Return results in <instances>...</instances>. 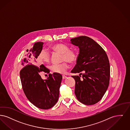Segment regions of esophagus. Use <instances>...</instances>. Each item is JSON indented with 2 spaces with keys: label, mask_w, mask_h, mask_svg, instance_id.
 Segmentation results:
<instances>
[{
  "label": "esophagus",
  "mask_w": 130,
  "mask_h": 130,
  "mask_svg": "<svg viewBox=\"0 0 130 130\" xmlns=\"http://www.w3.org/2000/svg\"><path fill=\"white\" fill-rule=\"evenodd\" d=\"M67 78V76H65V75H62V79H66Z\"/></svg>",
  "instance_id": "1"
}]
</instances>
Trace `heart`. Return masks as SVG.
Instances as JSON below:
<instances>
[{
    "label": "heart",
    "mask_w": 130,
    "mask_h": 130,
    "mask_svg": "<svg viewBox=\"0 0 130 130\" xmlns=\"http://www.w3.org/2000/svg\"><path fill=\"white\" fill-rule=\"evenodd\" d=\"M52 51L62 54V61L63 62L60 63L52 64L50 67L51 70L57 73L64 74L69 68V64L67 61L70 63L76 62L78 58V53L74 51H69L68 46L62 44H55L51 47ZM40 62L47 63L50 61V55L48 52L45 50H43L40 52L38 57Z\"/></svg>",
    "instance_id": "obj_1"
}]
</instances>
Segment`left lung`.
I'll use <instances>...</instances> for the list:
<instances>
[{"instance_id": "left-lung-1", "label": "left lung", "mask_w": 130, "mask_h": 130, "mask_svg": "<svg viewBox=\"0 0 130 130\" xmlns=\"http://www.w3.org/2000/svg\"><path fill=\"white\" fill-rule=\"evenodd\" d=\"M70 43L79 50L77 64L71 72H85L82 79L78 76H72L75 80V95L84 104H95L102 99L109 84L110 70L107 55L101 45L87 36L72 38Z\"/></svg>"}]
</instances>
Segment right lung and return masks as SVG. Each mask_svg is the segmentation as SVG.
<instances>
[{"mask_svg": "<svg viewBox=\"0 0 130 130\" xmlns=\"http://www.w3.org/2000/svg\"><path fill=\"white\" fill-rule=\"evenodd\" d=\"M43 44V42H37L28 50L21 62L24 68L20 70V77L23 90L28 101L36 107L46 110L52 107L58 100L62 76L54 73L49 74L46 79H42L40 72H50L43 64H38L36 61Z\"/></svg>", "mask_w": 130, "mask_h": 130, "instance_id": "obj_1", "label": "right lung"}]
</instances>
